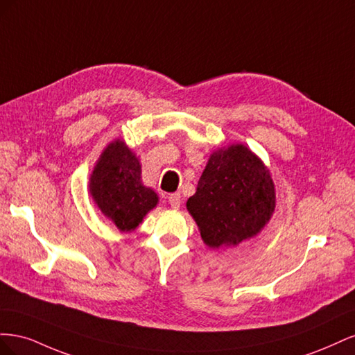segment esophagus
I'll use <instances>...</instances> for the list:
<instances>
[{"mask_svg": "<svg viewBox=\"0 0 355 355\" xmlns=\"http://www.w3.org/2000/svg\"><path fill=\"white\" fill-rule=\"evenodd\" d=\"M168 202H170L171 209H176L178 210L180 207V202H182V198H180L179 192H175V194H170L168 196Z\"/></svg>", "mask_w": 355, "mask_h": 355, "instance_id": "esophagus-1", "label": "esophagus"}]
</instances>
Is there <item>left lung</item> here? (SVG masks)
<instances>
[{
	"instance_id": "left-lung-1",
	"label": "left lung",
	"mask_w": 355,
	"mask_h": 355,
	"mask_svg": "<svg viewBox=\"0 0 355 355\" xmlns=\"http://www.w3.org/2000/svg\"><path fill=\"white\" fill-rule=\"evenodd\" d=\"M187 209L211 249L259 234L275 210V188L262 159L241 144L214 151Z\"/></svg>"
}]
</instances>
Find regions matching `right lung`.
I'll return each mask as SVG.
<instances>
[{
    "mask_svg": "<svg viewBox=\"0 0 355 355\" xmlns=\"http://www.w3.org/2000/svg\"><path fill=\"white\" fill-rule=\"evenodd\" d=\"M89 189L103 216L121 232L135 231L158 204L154 189L142 184L139 158L121 139L103 149L90 175Z\"/></svg>",
    "mask_w": 355,
    "mask_h": 355,
    "instance_id": "add662e5",
    "label": "right lung"
}]
</instances>
